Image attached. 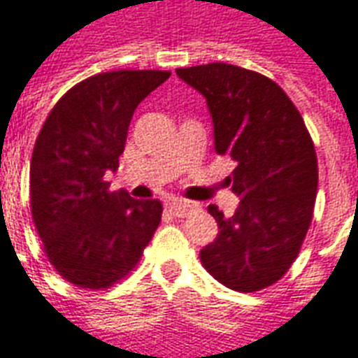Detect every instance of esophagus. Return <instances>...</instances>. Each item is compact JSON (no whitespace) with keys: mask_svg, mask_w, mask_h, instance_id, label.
I'll use <instances>...</instances> for the list:
<instances>
[{"mask_svg":"<svg viewBox=\"0 0 358 358\" xmlns=\"http://www.w3.org/2000/svg\"><path fill=\"white\" fill-rule=\"evenodd\" d=\"M166 207L171 213H174L176 217H186L189 215L192 210L195 209V205L192 201H186V199H176V197H172L166 201Z\"/></svg>","mask_w":358,"mask_h":358,"instance_id":"34e87169","label":"esophagus"}]
</instances>
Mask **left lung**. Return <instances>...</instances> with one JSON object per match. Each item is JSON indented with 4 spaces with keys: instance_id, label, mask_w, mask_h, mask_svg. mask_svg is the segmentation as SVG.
Instances as JSON below:
<instances>
[{
    "instance_id": "1",
    "label": "left lung",
    "mask_w": 358,
    "mask_h": 358,
    "mask_svg": "<svg viewBox=\"0 0 358 358\" xmlns=\"http://www.w3.org/2000/svg\"><path fill=\"white\" fill-rule=\"evenodd\" d=\"M176 74L205 97L215 151L238 164L226 180L240 205L232 217L209 205L218 236L201 249V263L226 287L259 292L287 272L313 220V140L292 99L263 74L228 63Z\"/></svg>"
}]
</instances>
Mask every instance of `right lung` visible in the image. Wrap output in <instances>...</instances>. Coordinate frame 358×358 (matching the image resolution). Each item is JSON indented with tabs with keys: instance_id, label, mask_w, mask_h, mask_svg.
I'll list each match as a JSON object with an SVG mask.
<instances>
[{
	"instance_id": "add662e5",
	"label": "right lung",
	"mask_w": 358,
	"mask_h": 358,
	"mask_svg": "<svg viewBox=\"0 0 358 358\" xmlns=\"http://www.w3.org/2000/svg\"><path fill=\"white\" fill-rule=\"evenodd\" d=\"M166 71H113L66 92L45 118L30 161V207L50 263L71 284L99 289L138 264L161 222L159 199L110 192L136 107Z\"/></svg>"
}]
</instances>
